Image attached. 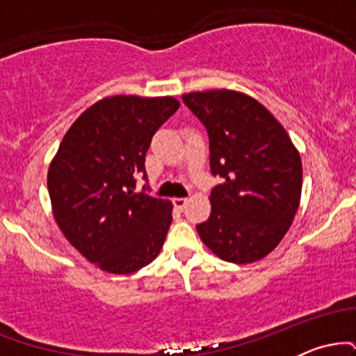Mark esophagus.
<instances>
[{
  "instance_id": "34e87169",
  "label": "esophagus",
  "mask_w": 356,
  "mask_h": 356,
  "mask_svg": "<svg viewBox=\"0 0 356 356\" xmlns=\"http://www.w3.org/2000/svg\"><path fill=\"white\" fill-rule=\"evenodd\" d=\"M186 204H187V199L186 197H175L174 199V207H175V209L182 211L184 207H186Z\"/></svg>"
}]
</instances>
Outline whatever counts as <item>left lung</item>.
I'll return each instance as SVG.
<instances>
[{"mask_svg":"<svg viewBox=\"0 0 356 356\" xmlns=\"http://www.w3.org/2000/svg\"><path fill=\"white\" fill-rule=\"evenodd\" d=\"M209 136L211 216L195 226L220 259L249 264L275 249L300 207L303 167L284 127L259 102L234 90L182 95Z\"/></svg>","mask_w":356,"mask_h":356,"instance_id":"left-lung-1","label":"left lung"}]
</instances>
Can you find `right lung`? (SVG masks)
<instances>
[{"label": "right lung", "instance_id": "obj_1", "mask_svg": "<svg viewBox=\"0 0 356 356\" xmlns=\"http://www.w3.org/2000/svg\"><path fill=\"white\" fill-rule=\"evenodd\" d=\"M174 97H105L73 122L48 169L53 216L81 256L112 275H130L161 252L172 202L136 192Z\"/></svg>", "mask_w": 356, "mask_h": 356}]
</instances>
